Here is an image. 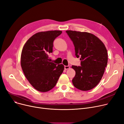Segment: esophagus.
<instances>
[{
	"label": "esophagus",
	"mask_w": 124,
	"mask_h": 124,
	"mask_svg": "<svg viewBox=\"0 0 124 124\" xmlns=\"http://www.w3.org/2000/svg\"><path fill=\"white\" fill-rule=\"evenodd\" d=\"M64 68H65V69L67 70V69H69V68H70V67H69V66H64Z\"/></svg>",
	"instance_id": "1"
}]
</instances>
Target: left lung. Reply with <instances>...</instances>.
Returning <instances> with one entry per match:
<instances>
[{
    "mask_svg": "<svg viewBox=\"0 0 124 124\" xmlns=\"http://www.w3.org/2000/svg\"><path fill=\"white\" fill-rule=\"evenodd\" d=\"M75 47V55L80 57L81 66H72L75 71L72 79L77 89L87 91L95 87L101 79L108 63L105 45L95 35L87 32L66 31Z\"/></svg>",
    "mask_w": 124,
    "mask_h": 124,
    "instance_id": "obj_1",
    "label": "left lung"
}]
</instances>
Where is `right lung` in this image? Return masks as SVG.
<instances>
[{"mask_svg":"<svg viewBox=\"0 0 124 124\" xmlns=\"http://www.w3.org/2000/svg\"><path fill=\"white\" fill-rule=\"evenodd\" d=\"M61 31L37 32L23 46L21 57L23 72L30 83L40 92L53 88L63 73L64 66L49 61V55L53 52V41Z\"/></svg>","mask_w":124,"mask_h":124,"instance_id":"right-lung-1","label":"right lung"}]
</instances>
